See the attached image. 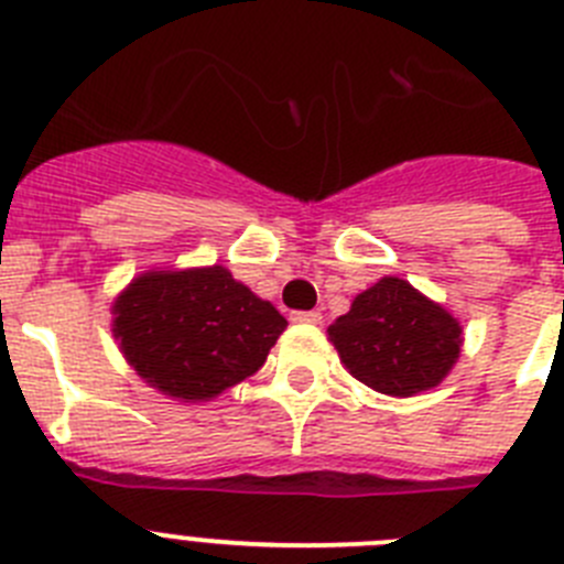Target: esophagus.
Masks as SVG:
<instances>
[{"mask_svg": "<svg viewBox=\"0 0 564 564\" xmlns=\"http://www.w3.org/2000/svg\"><path fill=\"white\" fill-rule=\"evenodd\" d=\"M291 318L299 325H322V313L318 311H296Z\"/></svg>", "mask_w": 564, "mask_h": 564, "instance_id": "34e87169", "label": "esophagus"}]
</instances>
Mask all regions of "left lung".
<instances>
[{
	"label": "left lung",
	"mask_w": 564,
	"mask_h": 564,
	"mask_svg": "<svg viewBox=\"0 0 564 564\" xmlns=\"http://www.w3.org/2000/svg\"><path fill=\"white\" fill-rule=\"evenodd\" d=\"M327 336L352 378L395 398L437 387L463 347L460 322L398 276L358 293Z\"/></svg>",
	"instance_id": "left-lung-1"
}]
</instances>
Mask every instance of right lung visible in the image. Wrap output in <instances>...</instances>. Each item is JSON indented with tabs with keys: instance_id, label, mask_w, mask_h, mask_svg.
<instances>
[{
	"instance_id": "obj_1",
	"label": "right lung",
	"mask_w": 564,
	"mask_h": 564,
	"mask_svg": "<svg viewBox=\"0 0 564 564\" xmlns=\"http://www.w3.org/2000/svg\"><path fill=\"white\" fill-rule=\"evenodd\" d=\"M112 316L123 358L177 401H212L253 376L288 327L223 265L141 273L115 299Z\"/></svg>"
}]
</instances>
